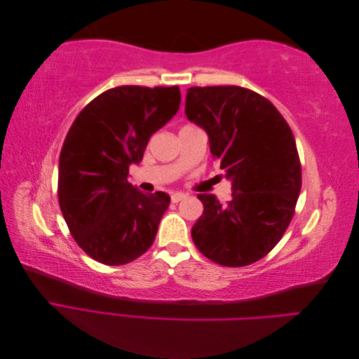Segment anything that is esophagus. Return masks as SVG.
I'll list each match as a JSON object with an SVG mask.
<instances>
[{
	"instance_id": "esophagus-1",
	"label": "esophagus",
	"mask_w": 359,
	"mask_h": 359,
	"mask_svg": "<svg viewBox=\"0 0 359 359\" xmlns=\"http://www.w3.org/2000/svg\"><path fill=\"white\" fill-rule=\"evenodd\" d=\"M186 198H187V194H184V193H172L170 201H172L173 203H178L180 201H184Z\"/></svg>"
}]
</instances>
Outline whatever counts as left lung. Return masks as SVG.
Returning a JSON list of instances; mask_svg holds the SVG:
<instances>
[{"label": "left lung", "instance_id": "8db88e82", "mask_svg": "<svg viewBox=\"0 0 359 359\" xmlns=\"http://www.w3.org/2000/svg\"><path fill=\"white\" fill-rule=\"evenodd\" d=\"M186 115L203 128L212 158L232 182V201L198 194L191 227L199 252L223 266L266 256L283 236L301 191V165L286 119L265 97L241 86H191Z\"/></svg>", "mask_w": 359, "mask_h": 359}]
</instances>
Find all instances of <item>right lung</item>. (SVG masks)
<instances>
[{
	"instance_id": "right-lung-1",
	"label": "right lung",
	"mask_w": 359,
	"mask_h": 359,
	"mask_svg": "<svg viewBox=\"0 0 359 359\" xmlns=\"http://www.w3.org/2000/svg\"><path fill=\"white\" fill-rule=\"evenodd\" d=\"M178 86H116L86 104L64 140L58 201L83 252L104 265H124L154 243L170 198L128 182L149 137L180 109Z\"/></svg>"
}]
</instances>
